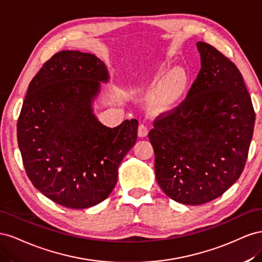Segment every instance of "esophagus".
<instances>
[{"label": "esophagus", "mask_w": 262, "mask_h": 262, "mask_svg": "<svg viewBox=\"0 0 262 262\" xmlns=\"http://www.w3.org/2000/svg\"><path fill=\"white\" fill-rule=\"evenodd\" d=\"M148 135V128L144 124H140L138 127V136L139 137H146Z\"/></svg>", "instance_id": "34e87169"}]
</instances>
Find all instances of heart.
I'll use <instances>...</instances> for the list:
<instances>
[{"label":"heart","mask_w":262,"mask_h":262,"mask_svg":"<svg viewBox=\"0 0 262 262\" xmlns=\"http://www.w3.org/2000/svg\"><path fill=\"white\" fill-rule=\"evenodd\" d=\"M170 68V66L163 62L157 67L154 73V79L161 77ZM189 85L188 73L182 68H176L157 82L149 94V111L154 115L167 114L172 111L181 102L186 89Z\"/></svg>","instance_id":"obj_1"}]
</instances>
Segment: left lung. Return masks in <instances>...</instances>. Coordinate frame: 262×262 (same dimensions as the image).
Here are the masks:
<instances>
[{"label": "left lung", "instance_id": "obj_1", "mask_svg": "<svg viewBox=\"0 0 262 262\" xmlns=\"http://www.w3.org/2000/svg\"><path fill=\"white\" fill-rule=\"evenodd\" d=\"M196 46V80L185 100L157 117L148 134L157 182L170 199L186 205L207 203L238 180L256 121L237 67L211 45Z\"/></svg>", "mask_w": 262, "mask_h": 262}]
</instances>
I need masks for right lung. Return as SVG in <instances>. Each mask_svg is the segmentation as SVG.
Masks as SVG:
<instances>
[{"instance_id": "1", "label": "right lung", "mask_w": 262, "mask_h": 262, "mask_svg": "<svg viewBox=\"0 0 262 262\" xmlns=\"http://www.w3.org/2000/svg\"><path fill=\"white\" fill-rule=\"evenodd\" d=\"M108 81L98 57L62 50L29 83L17 122L27 177L55 203L88 208L113 191L118 167L137 140L138 121L104 126L92 103Z\"/></svg>"}]
</instances>
